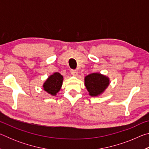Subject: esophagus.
Returning <instances> with one entry per match:
<instances>
[{
	"label": "esophagus",
	"mask_w": 149,
	"mask_h": 149,
	"mask_svg": "<svg viewBox=\"0 0 149 149\" xmlns=\"http://www.w3.org/2000/svg\"><path fill=\"white\" fill-rule=\"evenodd\" d=\"M71 74L74 76H77V72L75 70H71Z\"/></svg>",
	"instance_id": "esophagus-1"
}]
</instances>
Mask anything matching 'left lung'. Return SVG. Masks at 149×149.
Listing matches in <instances>:
<instances>
[{"label": "left lung", "mask_w": 149, "mask_h": 149, "mask_svg": "<svg viewBox=\"0 0 149 149\" xmlns=\"http://www.w3.org/2000/svg\"><path fill=\"white\" fill-rule=\"evenodd\" d=\"M85 86L91 97L102 95L109 86L110 78L100 73H92L85 77Z\"/></svg>", "instance_id": "1"}]
</instances>
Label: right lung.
<instances>
[{
    "label": "right lung",
    "mask_w": 149,
    "mask_h": 149,
    "mask_svg": "<svg viewBox=\"0 0 149 149\" xmlns=\"http://www.w3.org/2000/svg\"><path fill=\"white\" fill-rule=\"evenodd\" d=\"M64 77L58 72H55L47 78L42 85L45 91L52 96H56L60 91L63 84Z\"/></svg>",
    "instance_id": "obj_1"
}]
</instances>
